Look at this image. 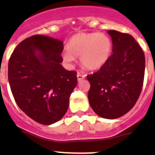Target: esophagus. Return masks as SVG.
<instances>
[{
	"label": "esophagus",
	"instance_id": "obj_1",
	"mask_svg": "<svg viewBox=\"0 0 155 155\" xmlns=\"http://www.w3.org/2000/svg\"><path fill=\"white\" fill-rule=\"evenodd\" d=\"M85 76H86V75H85L84 74H83V73H80V72H78L77 73L78 81H81V80H83L85 78Z\"/></svg>",
	"mask_w": 155,
	"mask_h": 155
}]
</instances>
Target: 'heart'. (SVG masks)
Wrapping results in <instances>:
<instances>
[{
	"mask_svg": "<svg viewBox=\"0 0 155 155\" xmlns=\"http://www.w3.org/2000/svg\"><path fill=\"white\" fill-rule=\"evenodd\" d=\"M63 60L71 63L80 56L81 65L89 70H97L105 64L113 51V42L107 35L99 33H79L68 40Z\"/></svg>",
	"mask_w": 155,
	"mask_h": 155,
	"instance_id": "heart-1",
	"label": "heart"
}]
</instances>
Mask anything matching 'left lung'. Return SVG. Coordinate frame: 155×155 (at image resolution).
<instances>
[{
    "mask_svg": "<svg viewBox=\"0 0 155 155\" xmlns=\"http://www.w3.org/2000/svg\"><path fill=\"white\" fill-rule=\"evenodd\" d=\"M113 54L97 72L88 75V101L97 115L116 119L134 106L142 92L145 75V54L130 35L108 30Z\"/></svg>",
    "mask_w": 155,
    "mask_h": 155,
    "instance_id": "1",
    "label": "left lung"
}]
</instances>
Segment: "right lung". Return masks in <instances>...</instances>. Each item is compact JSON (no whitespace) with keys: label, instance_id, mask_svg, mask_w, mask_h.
Returning <instances> with one entry per match:
<instances>
[{"label":"right lung","instance_id":"obj_1","mask_svg":"<svg viewBox=\"0 0 155 155\" xmlns=\"http://www.w3.org/2000/svg\"><path fill=\"white\" fill-rule=\"evenodd\" d=\"M63 50L60 40L36 35L20 42L8 61V83L16 103L42 125H51L65 115L77 84L76 71L60 64Z\"/></svg>","mask_w":155,"mask_h":155}]
</instances>
